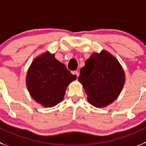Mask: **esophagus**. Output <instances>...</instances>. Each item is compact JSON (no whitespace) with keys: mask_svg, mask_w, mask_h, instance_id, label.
I'll use <instances>...</instances> for the list:
<instances>
[{"mask_svg":"<svg viewBox=\"0 0 146 146\" xmlns=\"http://www.w3.org/2000/svg\"><path fill=\"white\" fill-rule=\"evenodd\" d=\"M72 73H73V75H75V76L77 77V78H78V77L79 76V72L78 71V70H75V71H73V72H72Z\"/></svg>","mask_w":146,"mask_h":146,"instance_id":"esophagus-1","label":"esophagus"}]
</instances>
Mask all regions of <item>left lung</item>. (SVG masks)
Returning a JSON list of instances; mask_svg holds the SVG:
<instances>
[{"instance_id":"1","label":"left lung","mask_w":146,"mask_h":146,"mask_svg":"<svg viewBox=\"0 0 146 146\" xmlns=\"http://www.w3.org/2000/svg\"><path fill=\"white\" fill-rule=\"evenodd\" d=\"M78 81L81 83L90 104L104 107L119 96L125 82L122 65L107 50L94 52L80 70Z\"/></svg>"}]
</instances>
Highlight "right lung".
I'll use <instances>...</instances> for the list:
<instances>
[{
    "label": "right lung",
    "mask_w": 146,
    "mask_h": 146,
    "mask_svg": "<svg viewBox=\"0 0 146 146\" xmlns=\"http://www.w3.org/2000/svg\"><path fill=\"white\" fill-rule=\"evenodd\" d=\"M76 79L63 63L46 52L36 57L27 71L26 84L34 100L44 107H52L64 99L67 86Z\"/></svg>",
    "instance_id": "obj_1"
}]
</instances>
